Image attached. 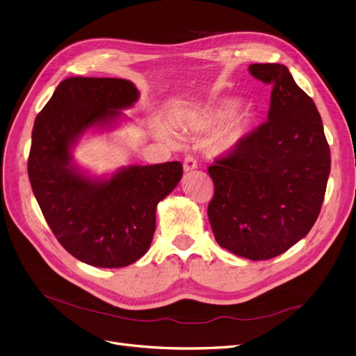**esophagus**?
<instances>
[{"label":"esophagus","instance_id":"esophagus-1","mask_svg":"<svg viewBox=\"0 0 356 356\" xmlns=\"http://www.w3.org/2000/svg\"><path fill=\"white\" fill-rule=\"evenodd\" d=\"M196 167H198V163H196L195 158L192 155H186L185 160H183V168H185V171H192Z\"/></svg>","mask_w":356,"mask_h":356}]
</instances>
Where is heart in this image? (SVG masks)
I'll use <instances>...</instances> for the list:
<instances>
[{
	"label": "heart",
	"mask_w": 356,
	"mask_h": 356,
	"mask_svg": "<svg viewBox=\"0 0 356 356\" xmlns=\"http://www.w3.org/2000/svg\"><path fill=\"white\" fill-rule=\"evenodd\" d=\"M192 122L200 130H208L220 124L213 138V147L220 154L234 151L248 131V117L241 110H234L232 99H220L207 105L193 115ZM156 134L167 140L175 136L173 130L167 124H158Z\"/></svg>",
	"instance_id": "1"
}]
</instances>
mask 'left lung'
Masks as SVG:
<instances>
[{
	"mask_svg": "<svg viewBox=\"0 0 356 356\" xmlns=\"http://www.w3.org/2000/svg\"><path fill=\"white\" fill-rule=\"evenodd\" d=\"M271 83L267 122L208 167L214 196L208 218L217 243L262 261L305 238L318 218L330 175V148L321 115L286 65L251 64Z\"/></svg>",
	"mask_w": 356,
	"mask_h": 356,
	"instance_id": "8db88e82",
	"label": "left lung"
}]
</instances>
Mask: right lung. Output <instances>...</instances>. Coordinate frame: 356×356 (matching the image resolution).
<instances>
[{
    "instance_id": "obj_1",
    "label": "right lung",
    "mask_w": 356,
    "mask_h": 356,
    "mask_svg": "<svg viewBox=\"0 0 356 356\" xmlns=\"http://www.w3.org/2000/svg\"><path fill=\"white\" fill-rule=\"evenodd\" d=\"M139 99L126 79L69 77L38 114L28 173L35 198L61 246L101 268L134 264L147 254L156 205L181 179L179 161L129 165L95 179L72 164V148L90 127H111Z\"/></svg>"
}]
</instances>
